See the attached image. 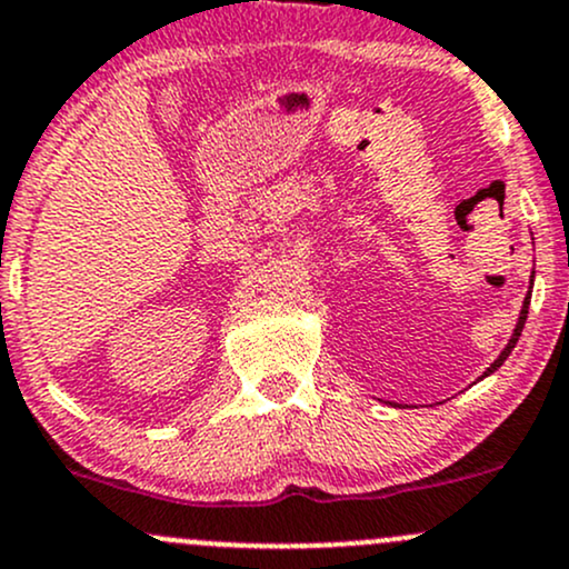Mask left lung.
<instances>
[{
	"label": "left lung",
	"mask_w": 569,
	"mask_h": 569,
	"mask_svg": "<svg viewBox=\"0 0 569 569\" xmlns=\"http://www.w3.org/2000/svg\"><path fill=\"white\" fill-rule=\"evenodd\" d=\"M529 299H532V297H529V295H527V299H523V308H521V313H518V323H516L513 335H510L508 346H505V348H502V353H499V356H497V359H495V365H491V367H489V370H486V372H483V378H486V376H491V372H497V370H499V367H502V365H505V359H508V356H510V351H513V348H516L518 337H521V329H523V323H527V313H529Z\"/></svg>",
	"instance_id": "obj_1"
}]
</instances>
